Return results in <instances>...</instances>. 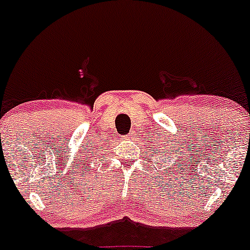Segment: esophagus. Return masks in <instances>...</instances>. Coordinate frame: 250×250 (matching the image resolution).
<instances>
[{
  "label": "esophagus",
  "instance_id": "esophagus-1",
  "mask_svg": "<svg viewBox=\"0 0 250 250\" xmlns=\"http://www.w3.org/2000/svg\"><path fill=\"white\" fill-rule=\"evenodd\" d=\"M122 139H123V140H125V141H129V140H132V135H129V134H128V135H125V137H123Z\"/></svg>",
  "mask_w": 250,
  "mask_h": 250
}]
</instances>
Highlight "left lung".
<instances>
[{"mask_svg":"<svg viewBox=\"0 0 250 250\" xmlns=\"http://www.w3.org/2000/svg\"><path fill=\"white\" fill-rule=\"evenodd\" d=\"M158 150H160V147H158ZM162 152H163V155H165V152H166V151H161V152H160V155H162ZM158 153V152H157ZM151 156H152V157H155V153H152V155H151ZM161 158V157H160ZM156 165H157V163H156ZM172 169H173V168H172Z\"/></svg>","mask_w":250,"mask_h":250,"instance_id":"left-lung-1","label":"left lung"}]
</instances>
